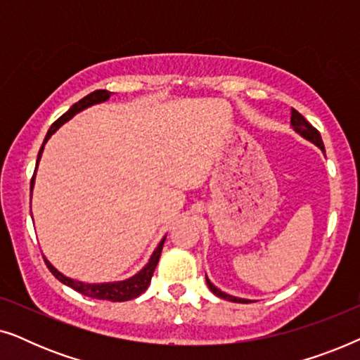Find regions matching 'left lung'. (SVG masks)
Instances as JSON below:
<instances>
[{"instance_id": "8db88e82", "label": "left lung", "mask_w": 360, "mask_h": 360, "mask_svg": "<svg viewBox=\"0 0 360 360\" xmlns=\"http://www.w3.org/2000/svg\"><path fill=\"white\" fill-rule=\"evenodd\" d=\"M290 122H292V127L295 129V132H298V134L302 136L303 139L313 142V144L316 146V147H319V149H321L323 152H326V150H324V144H323L321 134H319V132L314 129V127L309 124V122L304 120V117L300 115L297 110H292V120H290ZM206 283H208L210 290L216 295V297H219V298H223V300H228V302H234V303H250V300L238 298V297H233V295H228V293L221 292L218 287H214V285L210 282L208 277H206Z\"/></svg>"}]
</instances>
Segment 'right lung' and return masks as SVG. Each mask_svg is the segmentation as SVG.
<instances>
[{"label":"right lung","instance_id":"obj_1","mask_svg":"<svg viewBox=\"0 0 360 360\" xmlns=\"http://www.w3.org/2000/svg\"><path fill=\"white\" fill-rule=\"evenodd\" d=\"M111 95H112V93L108 91V90H95L93 93H90V95L82 98V100L78 103H75V105H73L70 110L65 112V115H62L60 117H58V120L51 126V129L47 131L46 139H44V144L41 147V150H39L37 165H39V160H41V157H42L44 146H46V142L51 139V136L58 129V127L63 124V122L72 120V117L75 116L77 112L86 110V108L110 100ZM37 165H36V170H37ZM34 180H36V172H34V176L31 180V196H32V188H34ZM164 243H165V238L160 240L159 245H157V249L154 250V252H152L149 262H147L144 267L139 270V272H137L136 275H132V277H129V278H126V280H120V282H108V283L78 282V280L68 278L63 274L58 272V270L53 267V265L49 262L46 257H44V260H46V265L49 267V270L52 272L53 277H56L57 280H60V282L63 285H67V287L77 290L78 293L85 295V297L96 298V300H110V302H127V300L139 297V295L144 293L147 287H149L152 275H154V270L157 267V264H159L160 252H162V248H164Z\"/></svg>","mask_w":360,"mask_h":360}]
</instances>
